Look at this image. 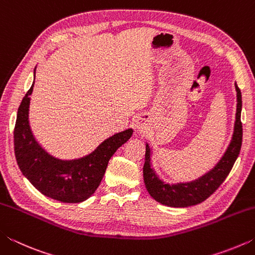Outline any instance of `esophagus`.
<instances>
[{
    "label": "esophagus",
    "mask_w": 255,
    "mask_h": 255,
    "mask_svg": "<svg viewBox=\"0 0 255 255\" xmlns=\"http://www.w3.org/2000/svg\"><path fill=\"white\" fill-rule=\"evenodd\" d=\"M144 126V124H143V122H141L140 119H137L136 122H135V127H136V129L137 130H139V131H141L143 130V127Z\"/></svg>",
    "instance_id": "esophagus-1"
}]
</instances>
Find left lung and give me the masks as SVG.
<instances>
[{
	"mask_svg": "<svg viewBox=\"0 0 255 255\" xmlns=\"http://www.w3.org/2000/svg\"><path fill=\"white\" fill-rule=\"evenodd\" d=\"M235 88L237 92V108L232 141L221 161L216 164L213 170L201 178L187 183H164L150 167V148L148 144H146L145 164L143 167L144 182L149 195L159 204L169 207H189L200 204L213 195L230 174L240 154L243 137V128L241 123L242 94L237 84H235Z\"/></svg>",
	"mask_w": 255,
	"mask_h": 255,
	"instance_id": "8db88e82",
	"label": "left lung"
}]
</instances>
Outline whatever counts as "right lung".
Masks as SVG:
<instances>
[{"label": "right lung", "mask_w": 255, "mask_h": 255, "mask_svg": "<svg viewBox=\"0 0 255 255\" xmlns=\"http://www.w3.org/2000/svg\"><path fill=\"white\" fill-rule=\"evenodd\" d=\"M28 90L18 109L13 132L14 153L22 174L34 188L51 199L82 202L91 197L106 173L108 162L120 146L131 137L132 129L116 133L85 157L62 161L51 156L37 143L29 126Z\"/></svg>", "instance_id": "1"}]
</instances>
